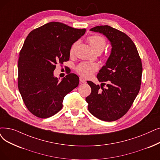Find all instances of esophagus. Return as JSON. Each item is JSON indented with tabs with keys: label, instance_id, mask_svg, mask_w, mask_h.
<instances>
[{
	"label": "esophagus",
	"instance_id": "obj_1",
	"mask_svg": "<svg viewBox=\"0 0 160 160\" xmlns=\"http://www.w3.org/2000/svg\"><path fill=\"white\" fill-rule=\"evenodd\" d=\"M80 84H86V80L84 78H83L82 77H80Z\"/></svg>",
	"mask_w": 160,
	"mask_h": 160
}]
</instances>
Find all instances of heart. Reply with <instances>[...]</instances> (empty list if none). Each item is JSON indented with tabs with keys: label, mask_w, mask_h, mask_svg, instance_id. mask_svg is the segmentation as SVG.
I'll return each instance as SVG.
<instances>
[{
	"label": "heart",
	"mask_w": 160,
	"mask_h": 160,
	"mask_svg": "<svg viewBox=\"0 0 160 160\" xmlns=\"http://www.w3.org/2000/svg\"><path fill=\"white\" fill-rule=\"evenodd\" d=\"M88 41L92 48V49L97 53L102 52L106 46V40L102 36L99 35H93L88 38ZM78 44V42H75L71 49V53H73L75 48ZM98 67L95 63H87V62H83L80 63L76 67V70L77 72L82 76L88 78L92 75V74L95 72Z\"/></svg>",
	"instance_id": "b5f03b06"
}]
</instances>
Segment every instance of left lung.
Listing matches in <instances>:
<instances>
[{
  "mask_svg": "<svg viewBox=\"0 0 160 160\" xmlns=\"http://www.w3.org/2000/svg\"><path fill=\"white\" fill-rule=\"evenodd\" d=\"M90 31L105 35L112 49L106 65L97 76L98 80L104 83L100 87L88 81L92 88L91 94L86 98L88 108L99 120L115 121L127 113L139 92L141 59L133 42L124 32L108 25L97 26ZM105 81L108 88H103Z\"/></svg>",
  "mask_w": 160,
  "mask_h": 160,
  "instance_id": "obj_1",
  "label": "left lung"
}]
</instances>
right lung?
I'll use <instances>...</instances> for the list:
<instances>
[{
	"label": "right lung",
	"mask_w": 160,
	"mask_h": 160,
	"mask_svg": "<svg viewBox=\"0 0 160 160\" xmlns=\"http://www.w3.org/2000/svg\"><path fill=\"white\" fill-rule=\"evenodd\" d=\"M59 22H50L32 31L19 52L18 89L26 107L40 118L58 113L65 96L79 84V77L68 74L61 81L53 76L56 64L70 58L72 45L86 32Z\"/></svg>",
	"instance_id": "right-lung-1"
}]
</instances>
